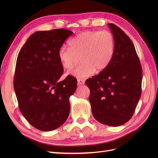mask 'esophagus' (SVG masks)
Wrapping results in <instances>:
<instances>
[{
    "mask_svg": "<svg viewBox=\"0 0 158 158\" xmlns=\"http://www.w3.org/2000/svg\"><path fill=\"white\" fill-rule=\"evenodd\" d=\"M77 82H78V85H83L85 83V81L82 79H78Z\"/></svg>",
    "mask_w": 158,
    "mask_h": 158,
    "instance_id": "esophagus-1",
    "label": "esophagus"
}]
</instances>
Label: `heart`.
Here are the masks:
<instances>
[{"label":"heart","instance_id":"1","mask_svg":"<svg viewBox=\"0 0 158 158\" xmlns=\"http://www.w3.org/2000/svg\"><path fill=\"white\" fill-rule=\"evenodd\" d=\"M70 47H61L58 57L63 67L70 70L80 58L82 64L70 73L77 78H84L106 69L111 63L115 49L112 33L107 31H85L69 41Z\"/></svg>","mask_w":158,"mask_h":158}]
</instances>
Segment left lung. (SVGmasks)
Instances as JSON below:
<instances>
[{
    "label": "left lung",
    "mask_w": 158,
    "mask_h": 158,
    "mask_svg": "<svg viewBox=\"0 0 158 158\" xmlns=\"http://www.w3.org/2000/svg\"><path fill=\"white\" fill-rule=\"evenodd\" d=\"M115 41L112 60L98 75L85 81L94 118L118 127L132 117L141 95L142 71L135 47L120 27L108 23Z\"/></svg>",
    "instance_id": "obj_1"
}]
</instances>
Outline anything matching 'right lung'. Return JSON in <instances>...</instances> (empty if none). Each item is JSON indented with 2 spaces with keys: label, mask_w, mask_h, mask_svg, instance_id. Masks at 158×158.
Masks as SVG:
<instances>
[{
  "label": "right lung",
  "mask_w": 158,
  "mask_h": 158,
  "mask_svg": "<svg viewBox=\"0 0 158 158\" xmlns=\"http://www.w3.org/2000/svg\"><path fill=\"white\" fill-rule=\"evenodd\" d=\"M73 32L65 29L36 31L19 52L14 88L22 114L31 125L51 131L65 123L70 113L69 98L77 80L63 73L58 52Z\"/></svg>",
  "instance_id": "obj_1"
}]
</instances>
